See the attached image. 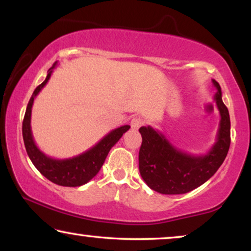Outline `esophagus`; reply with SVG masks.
Segmentation results:
<instances>
[{
  "label": "esophagus",
  "mask_w": 251,
  "mask_h": 251,
  "mask_svg": "<svg viewBox=\"0 0 251 251\" xmlns=\"http://www.w3.org/2000/svg\"><path fill=\"white\" fill-rule=\"evenodd\" d=\"M130 125H131V128L133 130H138L144 125V120L140 118H133L131 122H130Z\"/></svg>",
  "instance_id": "1"
}]
</instances>
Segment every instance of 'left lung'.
I'll return each instance as SVG.
<instances>
[{
  "label": "left lung",
  "instance_id": "1",
  "mask_svg": "<svg viewBox=\"0 0 251 251\" xmlns=\"http://www.w3.org/2000/svg\"><path fill=\"white\" fill-rule=\"evenodd\" d=\"M214 100L221 114L217 139L208 153L192 155L175 147L166 136L152 126L139 129L143 142L139 150V173L147 186L161 194H184L204 184L224 162L231 144L228 109L222 99L221 85Z\"/></svg>",
  "mask_w": 251,
  "mask_h": 251
}]
</instances>
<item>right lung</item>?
<instances>
[{
    "mask_svg": "<svg viewBox=\"0 0 251 251\" xmlns=\"http://www.w3.org/2000/svg\"><path fill=\"white\" fill-rule=\"evenodd\" d=\"M54 67H56V63L52 67L49 68L46 80L34 90L29 99L23 121V138L30 161L44 177L60 186L76 187L87 184L99 173L108 152L119 142L123 133L128 131L130 126H123L112 130L90 150L70 159L58 160L46 155L42 151H40L33 139L32 129H30V116H32L34 98L48 83Z\"/></svg>",
    "mask_w": 251,
    "mask_h": 251,
    "instance_id": "1",
    "label": "right lung"
}]
</instances>
